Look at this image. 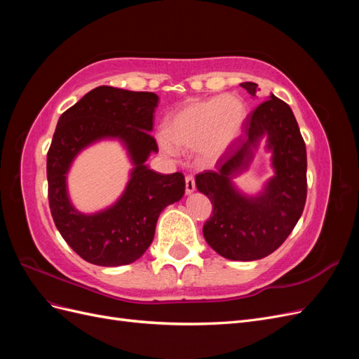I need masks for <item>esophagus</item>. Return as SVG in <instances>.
Segmentation results:
<instances>
[{
    "mask_svg": "<svg viewBox=\"0 0 359 359\" xmlns=\"http://www.w3.org/2000/svg\"><path fill=\"white\" fill-rule=\"evenodd\" d=\"M194 189H196V182H194V178L191 175H187L186 177V193L190 194L194 191Z\"/></svg>",
    "mask_w": 359,
    "mask_h": 359,
    "instance_id": "34e87169",
    "label": "esophagus"
}]
</instances>
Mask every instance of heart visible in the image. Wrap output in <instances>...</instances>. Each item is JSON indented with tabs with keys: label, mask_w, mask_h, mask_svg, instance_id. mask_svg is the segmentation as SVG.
<instances>
[{
	"label": "heart",
	"mask_w": 359,
	"mask_h": 359,
	"mask_svg": "<svg viewBox=\"0 0 359 359\" xmlns=\"http://www.w3.org/2000/svg\"><path fill=\"white\" fill-rule=\"evenodd\" d=\"M244 119L245 104L235 95L194 100L166 119V136L158 137V145L169 156H175L178 148H196L199 157L210 161L235 142Z\"/></svg>",
	"instance_id": "b5f03b06"
}]
</instances>
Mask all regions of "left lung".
I'll use <instances>...</instances> for the list:
<instances>
[{
	"instance_id": "left-lung-1",
	"label": "left lung",
	"mask_w": 359,
	"mask_h": 359,
	"mask_svg": "<svg viewBox=\"0 0 359 359\" xmlns=\"http://www.w3.org/2000/svg\"><path fill=\"white\" fill-rule=\"evenodd\" d=\"M241 86L256 95L257 83ZM264 137L273 153L275 177L257 197H247L231 178L248 168ZM196 187L212 203L203 236L217 253L231 260H257L276 252L298 223L307 199L306 144L289 104L274 94L260 103L245 119L244 136L227 148L215 170L196 175Z\"/></svg>"
}]
</instances>
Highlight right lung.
<instances>
[{
	"label": "right lung",
	"instance_id": "right-lung-1",
	"mask_svg": "<svg viewBox=\"0 0 359 359\" xmlns=\"http://www.w3.org/2000/svg\"><path fill=\"white\" fill-rule=\"evenodd\" d=\"M158 95L97 86L64 112L48 151V196L52 219L66 243L83 260L100 266L128 265L153 243L160 212L184 196L181 172L163 175L145 161L157 153L151 136ZM102 138H118L134 169L125 193L95 215L76 210L67 193V173L82 149Z\"/></svg>",
	"mask_w": 359,
	"mask_h": 359
}]
</instances>
